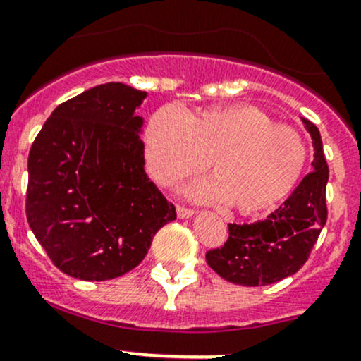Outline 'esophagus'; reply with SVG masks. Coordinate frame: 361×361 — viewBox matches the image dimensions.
Segmentation results:
<instances>
[{"instance_id":"obj_1","label":"esophagus","mask_w":361,"mask_h":361,"mask_svg":"<svg viewBox=\"0 0 361 361\" xmlns=\"http://www.w3.org/2000/svg\"><path fill=\"white\" fill-rule=\"evenodd\" d=\"M192 215H195V210H191L188 207H182V204H177V216L179 219H189Z\"/></svg>"}]
</instances>
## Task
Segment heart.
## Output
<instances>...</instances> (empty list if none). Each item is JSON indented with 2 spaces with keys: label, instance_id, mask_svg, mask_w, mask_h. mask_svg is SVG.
<instances>
[{
  "label": "heart",
  "instance_id": "1",
  "mask_svg": "<svg viewBox=\"0 0 361 361\" xmlns=\"http://www.w3.org/2000/svg\"><path fill=\"white\" fill-rule=\"evenodd\" d=\"M142 142L146 169L164 185L203 172L212 158L215 179L197 185L195 195L232 203L243 215H259L282 203L308 160L303 135L246 103L195 115L164 106L149 118Z\"/></svg>",
  "mask_w": 361,
  "mask_h": 361
}]
</instances>
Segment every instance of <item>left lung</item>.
Segmentation results:
<instances>
[{"instance_id":"8db88e82","label":"left lung","mask_w":361,"mask_h":361,"mask_svg":"<svg viewBox=\"0 0 361 361\" xmlns=\"http://www.w3.org/2000/svg\"><path fill=\"white\" fill-rule=\"evenodd\" d=\"M303 123L315 146L313 170L306 173L284 204L255 224H228L224 246L207 251V263L226 281L239 286H267L296 274L305 265L327 222L325 188L329 165L320 133Z\"/></svg>"}]
</instances>
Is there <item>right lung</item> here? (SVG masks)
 <instances>
[{"mask_svg":"<svg viewBox=\"0 0 361 361\" xmlns=\"http://www.w3.org/2000/svg\"><path fill=\"white\" fill-rule=\"evenodd\" d=\"M145 91L108 82L58 104L29 153L25 213L56 269L80 281L130 272L176 207L145 172Z\"/></svg>","mask_w":361,"mask_h":361,"instance_id":"add662e5","label":"right lung"}]
</instances>
